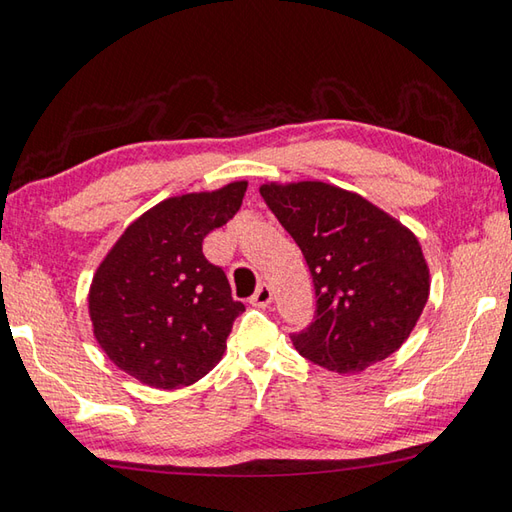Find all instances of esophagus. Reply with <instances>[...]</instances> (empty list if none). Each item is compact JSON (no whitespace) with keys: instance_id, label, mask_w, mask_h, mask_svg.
Returning <instances> with one entry per match:
<instances>
[{"instance_id":"34e87169","label":"esophagus","mask_w":512,"mask_h":512,"mask_svg":"<svg viewBox=\"0 0 512 512\" xmlns=\"http://www.w3.org/2000/svg\"><path fill=\"white\" fill-rule=\"evenodd\" d=\"M250 302H253V306H259V309H264V306H268V304L273 302V288L268 286V284H259L255 295L250 297Z\"/></svg>"}]
</instances>
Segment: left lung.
I'll use <instances>...</instances> for the list:
<instances>
[{
	"label": "left lung",
	"mask_w": 512,
	"mask_h": 512,
	"mask_svg": "<svg viewBox=\"0 0 512 512\" xmlns=\"http://www.w3.org/2000/svg\"><path fill=\"white\" fill-rule=\"evenodd\" d=\"M266 206L295 239L315 286V315L293 333L306 360L356 374L403 345L430 295L418 239L394 217L322 181L266 183Z\"/></svg>",
	"instance_id": "8db88e82"
}]
</instances>
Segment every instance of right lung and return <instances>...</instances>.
<instances>
[{"mask_svg":"<svg viewBox=\"0 0 512 512\" xmlns=\"http://www.w3.org/2000/svg\"><path fill=\"white\" fill-rule=\"evenodd\" d=\"M248 183L161 201L102 259L89 291L94 336L116 367L143 385L197 383L224 356L246 309L226 273L203 255V237L241 208Z\"/></svg>","mask_w":512,"mask_h":512,"instance_id":"obj_1","label":"right lung"}]
</instances>
